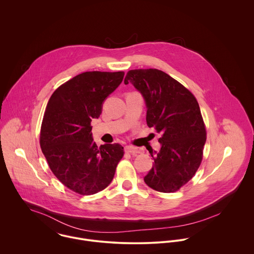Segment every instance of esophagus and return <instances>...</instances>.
Instances as JSON below:
<instances>
[{"label":"esophagus","instance_id":"obj_1","mask_svg":"<svg viewBox=\"0 0 254 254\" xmlns=\"http://www.w3.org/2000/svg\"><path fill=\"white\" fill-rule=\"evenodd\" d=\"M125 150L133 155H137L140 153H143V149L140 147H136V146H132V145H128L125 147Z\"/></svg>","mask_w":254,"mask_h":254}]
</instances>
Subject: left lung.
I'll return each instance as SVG.
<instances>
[{
    "instance_id": "8db88e82",
    "label": "left lung",
    "mask_w": 254,
    "mask_h": 254,
    "mask_svg": "<svg viewBox=\"0 0 254 254\" xmlns=\"http://www.w3.org/2000/svg\"><path fill=\"white\" fill-rule=\"evenodd\" d=\"M125 84L132 83L146 105V124L161 133L158 152L144 178L154 190L174 192L190 181L203 156L206 129L198 103L177 80L158 69L129 70Z\"/></svg>"
}]
</instances>
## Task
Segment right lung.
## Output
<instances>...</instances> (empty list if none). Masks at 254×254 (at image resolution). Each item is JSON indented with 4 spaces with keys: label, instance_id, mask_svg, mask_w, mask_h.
Listing matches in <instances>:
<instances>
[{
    "label": "right lung",
    "instance_id": "add662e5",
    "mask_svg": "<svg viewBox=\"0 0 254 254\" xmlns=\"http://www.w3.org/2000/svg\"><path fill=\"white\" fill-rule=\"evenodd\" d=\"M123 71L81 73L61 85L51 96L44 113L40 145L50 169L73 191L90 195L112 181L123 146L98 147L91 121L99 118L103 103L122 82Z\"/></svg>",
    "mask_w": 254,
    "mask_h": 254
}]
</instances>
